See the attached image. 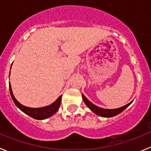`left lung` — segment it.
Masks as SVG:
<instances>
[{
    "label": "left lung",
    "mask_w": 151,
    "mask_h": 151,
    "mask_svg": "<svg viewBox=\"0 0 151 151\" xmlns=\"http://www.w3.org/2000/svg\"><path fill=\"white\" fill-rule=\"evenodd\" d=\"M82 96H83V101H84L85 104L88 106V107L89 108L92 112H93L94 113L99 115V116L104 117V118H111V117H113L118 115V114L121 113V112H123L125 109H126V108L132 103V102L129 103L128 104L125 105V106H121V107L120 108H117V109H104V108L99 107V106H96L95 104H93V103L91 102L83 94H82Z\"/></svg>",
    "instance_id": "obj_1"
}]
</instances>
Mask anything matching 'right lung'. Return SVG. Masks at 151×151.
Here are the masks:
<instances>
[{
    "instance_id": "obj_1",
    "label": "right lung",
    "mask_w": 151,
    "mask_h": 151,
    "mask_svg": "<svg viewBox=\"0 0 151 151\" xmlns=\"http://www.w3.org/2000/svg\"><path fill=\"white\" fill-rule=\"evenodd\" d=\"M9 91L11 96H12V98L13 101L14 102V104H16V106L20 109L21 111L25 113L26 115H29L31 118H34L36 120H44L46 119L47 118H50L52 115H54L56 112L58 111V109H59L60 105V101H61V98L62 96H60V97H58L57 100L55 101L54 103H52V104L49 105V106H44V107L41 108H31V107H28V106H25L24 105L21 104L17 100L15 99V97L14 96L13 93H12V87H11L10 83H9Z\"/></svg>"
}]
</instances>
